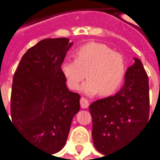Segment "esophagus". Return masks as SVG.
Wrapping results in <instances>:
<instances>
[{
  "mask_svg": "<svg viewBox=\"0 0 160 160\" xmlns=\"http://www.w3.org/2000/svg\"><path fill=\"white\" fill-rule=\"evenodd\" d=\"M80 102V106H81V108H83V109H87V108H88V106H89V102H88V101L86 98L81 97Z\"/></svg>",
  "mask_w": 160,
  "mask_h": 160,
  "instance_id": "obj_1",
  "label": "esophagus"
}]
</instances>
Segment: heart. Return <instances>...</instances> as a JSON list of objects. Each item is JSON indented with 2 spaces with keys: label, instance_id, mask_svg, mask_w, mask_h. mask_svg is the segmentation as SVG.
Listing matches in <instances>:
<instances>
[{
  "label": "heart",
  "instance_id": "heart-1",
  "mask_svg": "<svg viewBox=\"0 0 160 160\" xmlns=\"http://www.w3.org/2000/svg\"><path fill=\"white\" fill-rule=\"evenodd\" d=\"M61 72L71 89H77L82 80H88L80 88V92L93 97L101 92L102 96L112 95L120 87L126 73L123 57L113 52L100 43H89L80 48L75 59H65L61 64Z\"/></svg>",
  "mask_w": 160,
  "mask_h": 160
}]
</instances>
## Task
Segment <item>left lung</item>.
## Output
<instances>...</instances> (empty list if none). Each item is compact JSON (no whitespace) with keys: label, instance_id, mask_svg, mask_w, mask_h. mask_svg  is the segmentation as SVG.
<instances>
[{"label":"left lung","instance_id":"8db88e82","mask_svg":"<svg viewBox=\"0 0 160 160\" xmlns=\"http://www.w3.org/2000/svg\"><path fill=\"white\" fill-rule=\"evenodd\" d=\"M134 60L126 71L120 91L89 106L94 145L103 155L127 145L149 121L148 76L140 60Z\"/></svg>","mask_w":160,"mask_h":160}]
</instances>
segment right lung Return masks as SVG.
<instances>
[{
  "label": "right lung",
  "mask_w": 160,
  "mask_h": 160,
  "mask_svg": "<svg viewBox=\"0 0 160 160\" xmlns=\"http://www.w3.org/2000/svg\"><path fill=\"white\" fill-rule=\"evenodd\" d=\"M72 44L67 38L39 42L23 56L13 77L11 123L27 142L51 154L65 145L80 108V95L68 89L61 72Z\"/></svg>",
  "instance_id": "obj_1"
}]
</instances>
